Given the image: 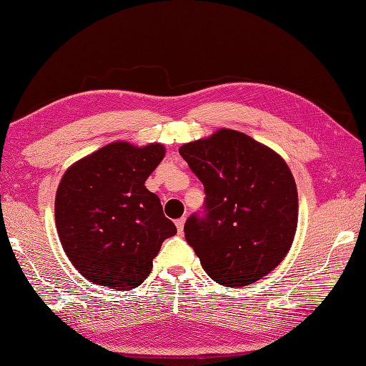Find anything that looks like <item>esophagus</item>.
<instances>
[{"instance_id":"obj_1","label":"esophagus","mask_w":366,"mask_h":366,"mask_svg":"<svg viewBox=\"0 0 366 366\" xmlns=\"http://www.w3.org/2000/svg\"><path fill=\"white\" fill-rule=\"evenodd\" d=\"M184 221H186V218L184 217H182V218H179V219H175V226H177V230L180 232H183V227H184Z\"/></svg>"}]
</instances>
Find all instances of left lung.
<instances>
[{
  "label": "left lung",
  "mask_w": 366,
  "mask_h": 366,
  "mask_svg": "<svg viewBox=\"0 0 366 366\" xmlns=\"http://www.w3.org/2000/svg\"><path fill=\"white\" fill-rule=\"evenodd\" d=\"M204 186V204L184 237L215 282L242 287L272 272L289 252L297 224V191L287 163L234 129L179 149Z\"/></svg>",
  "instance_id": "1"
}]
</instances>
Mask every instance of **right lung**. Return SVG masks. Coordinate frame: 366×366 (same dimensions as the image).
<instances>
[{
    "mask_svg": "<svg viewBox=\"0 0 366 366\" xmlns=\"http://www.w3.org/2000/svg\"><path fill=\"white\" fill-rule=\"evenodd\" d=\"M164 157L159 143L116 142L64 174L54 218L65 254L90 282L136 289L151 273L162 242L177 234L145 182Z\"/></svg>",
    "mask_w": 366,
    "mask_h": 366,
    "instance_id": "add662e5",
    "label": "right lung"
}]
</instances>
